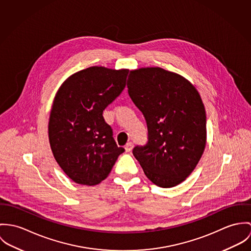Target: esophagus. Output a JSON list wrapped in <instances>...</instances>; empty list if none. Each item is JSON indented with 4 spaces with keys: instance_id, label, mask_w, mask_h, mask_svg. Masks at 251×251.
Wrapping results in <instances>:
<instances>
[{
    "instance_id": "esophagus-1",
    "label": "esophagus",
    "mask_w": 251,
    "mask_h": 251,
    "mask_svg": "<svg viewBox=\"0 0 251 251\" xmlns=\"http://www.w3.org/2000/svg\"><path fill=\"white\" fill-rule=\"evenodd\" d=\"M133 146H134V143L133 142H128L126 145H125V150L126 152H130L132 149H133Z\"/></svg>"
}]
</instances>
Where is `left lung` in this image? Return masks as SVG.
<instances>
[{"instance_id": "1", "label": "left lung", "mask_w": 251, "mask_h": 251, "mask_svg": "<svg viewBox=\"0 0 251 251\" xmlns=\"http://www.w3.org/2000/svg\"><path fill=\"white\" fill-rule=\"evenodd\" d=\"M128 93L147 124V142L133 149L147 178L162 188L183 182L206 145V112L195 86L160 67L128 77Z\"/></svg>"}]
</instances>
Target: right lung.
Wrapping results in <instances>:
<instances>
[{"instance_id":"1","label":"right lung","mask_w":251,"mask_h":251,"mask_svg":"<svg viewBox=\"0 0 251 251\" xmlns=\"http://www.w3.org/2000/svg\"><path fill=\"white\" fill-rule=\"evenodd\" d=\"M126 70L93 66L70 76L56 93L49 140L56 163L75 183L93 186L110 174L118 147L103 111L126 86Z\"/></svg>"}]
</instances>
